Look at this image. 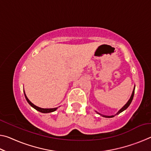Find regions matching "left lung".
<instances>
[{
	"label": "left lung",
	"mask_w": 151,
	"mask_h": 151,
	"mask_svg": "<svg viewBox=\"0 0 151 151\" xmlns=\"http://www.w3.org/2000/svg\"><path fill=\"white\" fill-rule=\"evenodd\" d=\"M134 88H135V87L134 88V90H133V91H132V95H131V98H130V99L129 100V101L127 102V104H125V105L122 107V108L120 110V111L117 112V113L115 114V115H116V114H120L121 113V112H122V111H124L125 109H127L128 107L129 106V105L130 104H131V102H132V99H133V96H134ZM101 115H102L103 116H104V117H106V118H112V117H114V115H112V116H105V115H103V114H101Z\"/></svg>",
	"instance_id": "1"
}]
</instances>
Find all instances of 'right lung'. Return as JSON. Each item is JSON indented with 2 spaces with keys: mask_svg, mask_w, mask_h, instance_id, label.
Wrapping results in <instances>:
<instances>
[{
  "mask_svg": "<svg viewBox=\"0 0 151 151\" xmlns=\"http://www.w3.org/2000/svg\"><path fill=\"white\" fill-rule=\"evenodd\" d=\"M24 96H25V98H26V99H27V102H28V103H29V104H30V106H31L32 107H33V108H34V109H35L36 110H37V111H39L40 112H42V113H48V112H52L55 111L57 109V108H54V109H42V108H40V107H38V106H37L36 105H35L34 104H32L31 102H30L29 100V99L27 98V96H26V94H25V93H24Z\"/></svg>",
  "mask_w": 151,
  "mask_h": 151,
  "instance_id": "obj_1",
  "label": "right lung"
}]
</instances>
